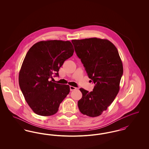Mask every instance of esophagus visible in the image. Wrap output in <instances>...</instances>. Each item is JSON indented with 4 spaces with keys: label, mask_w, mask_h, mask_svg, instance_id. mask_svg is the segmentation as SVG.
Masks as SVG:
<instances>
[{
    "label": "esophagus",
    "mask_w": 149,
    "mask_h": 149,
    "mask_svg": "<svg viewBox=\"0 0 149 149\" xmlns=\"http://www.w3.org/2000/svg\"><path fill=\"white\" fill-rule=\"evenodd\" d=\"M70 89L71 91H72L76 90L77 88L76 87H74V86H70Z\"/></svg>",
    "instance_id": "1"
}]
</instances>
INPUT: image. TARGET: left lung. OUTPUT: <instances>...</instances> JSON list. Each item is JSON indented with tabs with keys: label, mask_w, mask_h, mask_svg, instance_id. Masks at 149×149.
Returning <instances> with one entry per match:
<instances>
[{
	"label": "left lung",
	"mask_w": 149,
	"mask_h": 149,
	"mask_svg": "<svg viewBox=\"0 0 149 149\" xmlns=\"http://www.w3.org/2000/svg\"><path fill=\"white\" fill-rule=\"evenodd\" d=\"M75 51L95 86L89 92L80 88L82 98L78 102L81 113L99 116L113 102L120 91L123 65L118 50L106 39L72 40Z\"/></svg>",
	"instance_id": "obj_1"
}]
</instances>
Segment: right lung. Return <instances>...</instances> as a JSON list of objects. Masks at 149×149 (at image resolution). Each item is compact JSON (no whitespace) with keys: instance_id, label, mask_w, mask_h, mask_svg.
<instances>
[{"instance_id":"obj_1","label":"right lung","mask_w":149,"mask_h":149,"mask_svg":"<svg viewBox=\"0 0 149 149\" xmlns=\"http://www.w3.org/2000/svg\"><path fill=\"white\" fill-rule=\"evenodd\" d=\"M70 41H42L27 52L19 74V84L29 106L36 114L50 116L57 113L70 92V86L50 81L64 61L72 56Z\"/></svg>"}]
</instances>
